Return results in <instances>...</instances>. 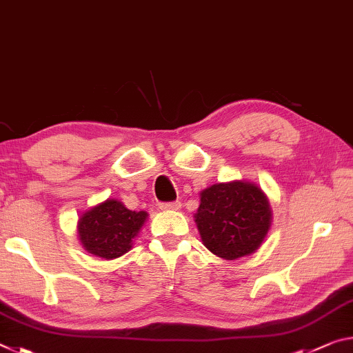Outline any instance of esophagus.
Wrapping results in <instances>:
<instances>
[{
    "label": "esophagus",
    "mask_w": 353,
    "mask_h": 353,
    "mask_svg": "<svg viewBox=\"0 0 353 353\" xmlns=\"http://www.w3.org/2000/svg\"><path fill=\"white\" fill-rule=\"evenodd\" d=\"M159 208L163 211H178L181 208V201H167V203H161Z\"/></svg>",
    "instance_id": "34e87169"
}]
</instances>
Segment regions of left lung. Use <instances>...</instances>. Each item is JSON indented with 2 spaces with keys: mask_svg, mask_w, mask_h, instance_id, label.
<instances>
[{
  "mask_svg": "<svg viewBox=\"0 0 353 353\" xmlns=\"http://www.w3.org/2000/svg\"><path fill=\"white\" fill-rule=\"evenodd\" d=\"M194 217L203 245L231 261L258 250L270 228L272 211L256 184L230 181L201 190Z\"/></svg>",
  "mask_w": 353,
  "mask_h": 353,
  "instance_id": "8db88e82",
  "label": "left lung"
}]
</instances>
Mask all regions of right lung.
<instances>
[{
	"mask_svg": "<svg viewBox=\"0 0 353 353\" xmlns=\"http://www.w3.org/2000/svg\"><path fill=\"white\" fill-rule=\"evenodd\" d=\"M145 211H131L122 201L108 199L81 214L78 236L84 250L114 259L131 250L132 239L145 223Z\"/></svg>",
	"mask_w": 353,
	"mask_h": 353,
	"instance_id": "add662e5",
	"label": "right lung"
}]
</instances>
